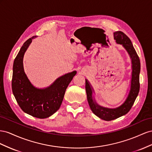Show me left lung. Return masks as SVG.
<instances>
[{"mask_svg": "<svg viewBox=\"0 0 152 152\" xmlns=\"http://www.w3.org/2000/svg\"><path fill=\"white\" fill-rule=\"evenodd\" d=\"M114 38L116 41L124 46L131 56L132 64V74L131 80V88L129 96L126 101L122 106L115 108V109H109V108L102 107L99 106L95 104L92 99V91L88 82L85 81V89L87 100L91 110L99 118L106 121H111L118 118L127 113L131 109L136 99L140 92V73L141 69L140 60L136 51L132 44L131 39L129 37L122 31H116L114 32Z\"/></svg>", "mask_w": 152, "mask_h": 152, "instance_id": "1", "label": "left lung"}]
</instances>
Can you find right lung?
<instances>
[{
    "mask_svg": "<svg viewBox=\"0 0 152 152\" xmlns=\"http://www.w3.org/2000/svg\"><path fill=\"white\" fill-rule=\"evenodd\" d=\"M33 36L26 41L16 57L12 68V90L19 106L26 113L38 118H46L60 107L69 84L76 71L66 74L45 89H37L30 83L24 72L23 58Z\"/></svg>",
    "mask_w": 152,
    "mask_h": 152,
    "instance_id": "right-lung-1",
    "label": "right lung"
}]
</instances>
